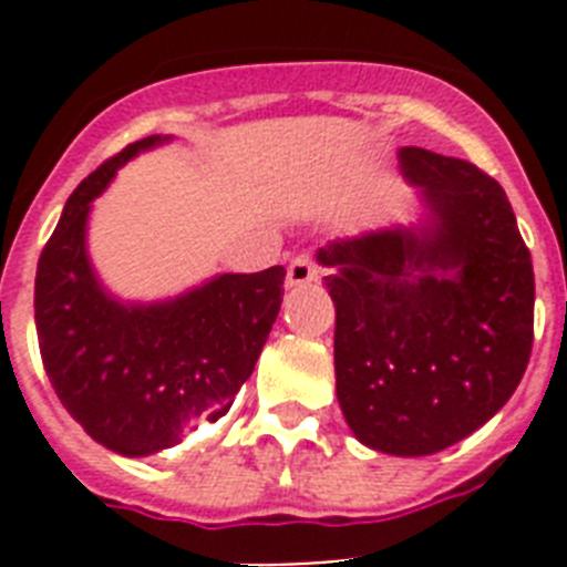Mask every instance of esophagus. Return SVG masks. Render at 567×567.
<instances>
[{
    "instance_id": "obj_1",
    "label": "esophagus",
    "mask_w": 567,
    "mask_h": 567,
    "mask_svg": "<svg viewBox=\"0 0 567 567\" xmlns=\"http://www.w3.org/2000/svg\"><path fill=\"white\" fill-rule=\"evenodd\" d=\"M312 280H318V264L312 260V255H295L292 264H289L287 269V287H307Z\"/></svg>"
}]
</instances>
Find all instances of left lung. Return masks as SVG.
Returning <instances> with one entry per match:
<instances>
[{"label": "left lung", "instance_id": "8db88e82", "mask_svg": "<svg viewBox=\"0 0 567 567\" xmlns=\"http://www.w3.org/2000/svg\"><path fill=\"white\" fill-rule=\"evenodd\" d=\"M414 224L318 249L332 272L338 403L374 452L425 457L508 403L534 343V267L505 189L463 158L400 150Z\"/></svg>", "mask_w": 567, "mask_h": 567}]
</instances>
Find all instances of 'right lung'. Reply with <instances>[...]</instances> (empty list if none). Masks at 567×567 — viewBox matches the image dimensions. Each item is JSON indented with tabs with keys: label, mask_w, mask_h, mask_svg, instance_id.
I'll return each instance as SVG.
<instances>
[{
	"label": "right lung",
	"mask_w": 567,
	"mask_h": 567,
	"mask_svg": "<svg viewBox=\"0 0 567 567\" xmlns=\"http://www.w3.org/2000/svg\"><path fill=\"white\" fill-rule=\"evenodd\" d=\"M173 135H147L68 198L37 269V334L53 392L90 437L122 457L182 443L229 412L284 300L287 269L224 272L167 300L115 298L87 252L90 209L118 167Z\"/></svg>",
	"instance_id": "right-lung-1"
}]
</instances>
